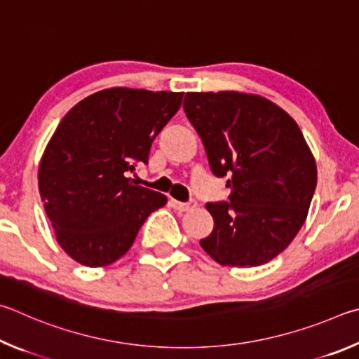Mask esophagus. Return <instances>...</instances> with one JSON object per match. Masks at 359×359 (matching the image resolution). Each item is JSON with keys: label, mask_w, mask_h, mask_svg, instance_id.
Masks as SVG:
<instances>
[{"label": "esophagus", "mask_w": 359, "mask_h": 359, "mask_svg": "<svg viewBox=\"0 0 359 359\" xmlns=\"http://www.w3.org/2000/svg\"><path fill=\"white\" fill-rule=\"evenodd\" d=\"M170 205H172L176 211L186 212V211H191V210L196 208L197 202H196V200H189V202H178V200L172 198V200H170Z\"/></svg>", "instance_id": "1"}]
</instances>
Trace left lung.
Listing matches in <instances>:
<instances>
[{"label": "left lung", "instance_id": "left-lung-1", "mask_svg": "<svg viewBox=\"0 0 359 359\" xmlns=\"http://www.w3.org/2000/svg\"><path fill=\"white\" fill-rule=\"evenodd\" d=\"M184 111L211 172L229 176V202L206 203L215 219L200 246L221 265L260 266L293 241L317 186L303 132L271 100L236 91L186 93Z\"/></svg>", "mask_w": 359, "mask_h": 359}]
</instances>
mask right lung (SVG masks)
Segmentation results:
<instances>
[{
  "instance_id": "add662e5",
  "label": "right lung",
  "mask_w": 359,
  "mask_h": 359,
  "mask_svg": "<svg viewBox=\"0 0 359 359\" xmlns=\"http://www.w3.org/2000/svg\"><path fill=\"white\" fill-rule=\"evenodd\" d=\"M183 93L110 88L72 107L50 138L39 192L56 241L85 266H107L130 249L163 194L134 186L129 172L181 107Z\"/></svg>"
}]
</instances>
